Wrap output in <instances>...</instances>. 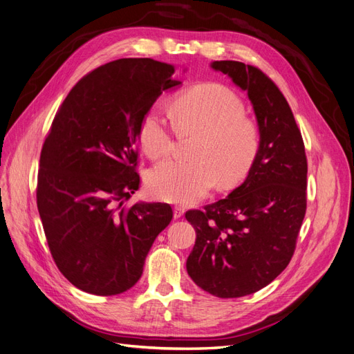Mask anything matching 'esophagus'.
I'll use <instances>...</instances> for the list:
<instances>
[{
  "mask_svg": "<svg viewBox=\"0 0 354 354\" xmlns=\"http://www.w3.org/2000/svg\"><path fill=\"white\" fill-rule=\"evenodd\" d=\"M184 213H185V207L184 205H175V208H174L175 218L182 217V216H184Z\"/></svg>",
  "mask_w": 354,
  "mask_h": 354,
  "instance_id": "1",
  "label": "esophagus"
}]
</instances>
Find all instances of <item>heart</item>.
<instances>
[{"label":"heart","mask_w":354,"mask_h":354,"mask_svg":"<svg viewBox=\"0 0 354 354\" xmlns=\"http://www.w3.org/2000/svg\"><path fill=\"white\" fill-rule=\"evenodd\" d=\"M175 124L182 134H197L192 160H166L147 176L151 197L166 203L200 201L220 180L221 188L239 184L252 167L259 150L257 124L243 115V104L218 84H203L175 97ZM176 131L154 104L140 124V144L151 159L172 153Z\"/></svg>","instance_id":"b5f03b06"}]
</instances>
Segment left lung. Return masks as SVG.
<instances>
[{
	"mask_svg": "<svg viewBox=\"0 0 354 354\" xmlns=\"http://www.w3.org/2000/svg\"><path fill=\"white\" fill-rule=\"evenodd\" d=\"M248 93L259 150L241 187L204 210H188L197 239L187 259L194 283L217 297H242L289 266L306 213L308 162L293 112L271 78L254 65L214 61Z\"/></svg>",
	"mask_w": 354,
	"mask_h": 354,
	"instance_id": "1",
	"label": "left lung"
}]
</instances>
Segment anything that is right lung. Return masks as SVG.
Segmentation results:
<instances>
[{"instance_id": "1", "label": "right lung", "mask_w": 354, "mask_h": 354, "mask_svg": "<svg viewBox=\"0 0 354 354\" xmlns=\"http://www.w3.org/2000/svg\"><path fill=\"white\" fill-rule=\"evenodd\" d=\"M175 67L122 58L84 75L65 97L39 162L36 200L58 270L77 289L112 296L141 277L154 239L174 217L163 203L125 208L138 187V133Z\"/></svg>"}]
</instances>
